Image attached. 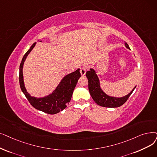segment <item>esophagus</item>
Returning a JSON list of instances; mask_svg holds the SVG:
<instances>
[{"label":"esophagus","instance_id":"esophagus-1","mask_svg":"<svg viewBox=\"0 0 157 157\" xmlns=\"http://www.w3.org/2000/svg\"><path fill=\"white\" fill-rule=\"evenodd\" d=\"M86 71H87L86 67H83L82 68H81V70H80L81 74L82 75V76H84V75H85V74H86Z\"/></svg>","mask_w":157,"mask_h":157}]
</instances>
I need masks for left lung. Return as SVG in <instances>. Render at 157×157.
Wrapping results in <instances>:
<instances>
[{
    "instance_id": "left-lung-1",
    "label": "left lung",
    "mask_w": 157,
    "mask_h": 157,
    "mask_svg": "<svg viewBox=\"0 0 157 157\" xmlns=\"http://www.w3.org/2000/svg\"><path fill=\"white\" fill-rule=\"evenodd\" d=\"M125 46L128 49H129L127 43H125ZM86 76L88 81V90H89V92L93 100L98 105L103 107L116 108L122 106L126 103L136 88V86H135L130 93L122 98L111 97L106 95L101 90L99 78L94 69H90V71H87L86 72Z\"/></svg>"
}]
</instances>
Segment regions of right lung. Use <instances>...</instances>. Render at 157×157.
<instances>
[{"mask_svg": "<svg viewBox=\"0 0 157 157\" xmlns=\"http://www.w3.org/2000/svg\"><path fill=\"white\" fill-rule=\"evenodd\" d=\"M35 44L36 42L31 45L30 49L24 54L22 62L20 63L19 72V83L20 88L30 104L34 108L48 114H56L60 111H62L69 103L73 91L76 86L79 78L81 77V73L79 69H78L76 71L67 75L61 81L60 83L56 87L55 90L53 91L51 94L45 98H36L31 96L27 92L24 86L22 69L26 57L33 49Z\"/></svg>", "mask_w": 157, "mask_h": 157, "instance_id": "add662e5", "label": "right lung"}]
</instances>
